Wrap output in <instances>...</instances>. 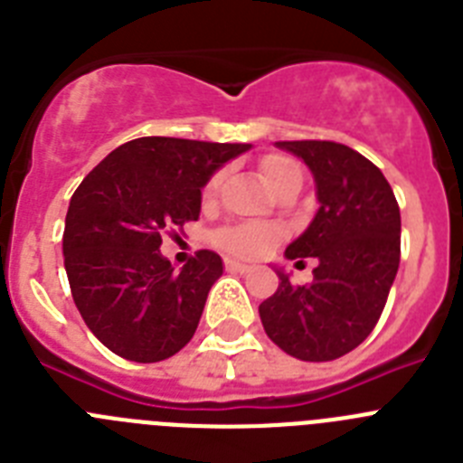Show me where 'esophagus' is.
<instances>
[{
  "mask_svg": "<svg viewBox=\"0 0 463 463\" xmlns=\"http://www.w3.org/2000/svg\"><path fill=\"white\" fill-rule=\"evenodd\" d=\"M224 267H227V271L232 273H248L252 267H248V264H243V261H236V260H227L224 261Z\"/></svg>",
  "mask_w": 463,
  "mask_h": 463,
  "instance_id": "obj_1",
  "label": "esophagus"
}]
</instances>
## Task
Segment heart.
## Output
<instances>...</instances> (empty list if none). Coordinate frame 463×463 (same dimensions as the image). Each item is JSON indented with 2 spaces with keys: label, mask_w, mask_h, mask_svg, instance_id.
Returning <instances> with one entry per match:
<instances>
[{
  "label": "heart",
  "mask_w": 463,
  "mask_h": 463,
  "mask_svg": "<svg viewBox=\"0 0 463 463\" xmlns=\"http://www.w3.org/2000/svg\"><path fill=\"white\" fill-rule=\"evenodd\" d=\"M261 181L269 190H273L276 185H280L285 178H289L292 174H298V166L294 165L292 159L278 157L271 155L261 162ZM218 187V175L213 178L206 185V194H211L213 190ZM280 241V229L271 227V224H234V227H224L215 234V243L227 252H234L241 257H260L264 252H269L273 245Z\"/></svg>",
  "instance_id": "1"
}]
</instances>
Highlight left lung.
<instances>
[{
	"instance_id": "left-lung-1",
	"label": "left lung",
	"mask_w": 463,
	"mask_h": 463,
	"mask_svg": "<svg viewBox=\"0 0 463 463\" xmlns=\"http://www.w3.org/2000/svg\"><path fill=\"white\" fill-rule=\"evenodd\" d=\"M310 169L317 213L288 245V260L315 257L313 282L280 285L261 301L267 336L304 362H331L364 343L380 320L401 257V213L383 171L334 141H278Z\"/></svg>"
}]
</instances>
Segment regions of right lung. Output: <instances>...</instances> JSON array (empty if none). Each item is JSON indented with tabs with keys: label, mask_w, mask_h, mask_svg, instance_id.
Masks as SVG:
<instances>
[{
	"label": "right lung",
	"mask_w": 463,
	"mask_h": 463,
	"mask_svg": "<svg viewBox=\"0 0 463 463\" xmlns=\"http://www.w3.org/2000/svg\"><path fill=\"white\" fill-rule=\"evenodd\" d=\"M250 143L143 137L94 166L69 202L64 269L73 304L110 353L153 364L194 336L218 252L199 250L181 271L159 252L162 236L199 220L202 187Z\"/></svg>",
	"instance_id": "1"
}]
</instances>
